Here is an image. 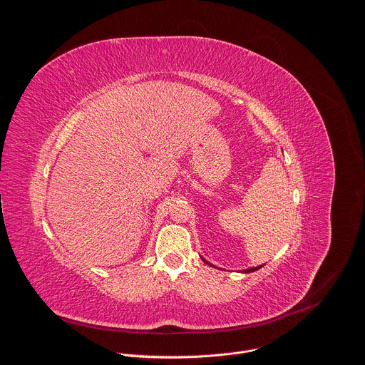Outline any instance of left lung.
<instances>
[{"mask_svg": "<svg viewBox=\"0 0 365 365\" xmlns=\"http://www.w3.org/2000/svg\"><path fill=\"white\" fill-rule=\"evenodd\" d=\"M206 264H210L207 262H205ZM258 269H262V266H258V267H254V269H248V270H244V273H251V272H255V270H258Z\"/></svg>", "mask_w": 365, "mask_h": 365, "instance_id": "obj_1", "label": "left lung"}]
</instances>
